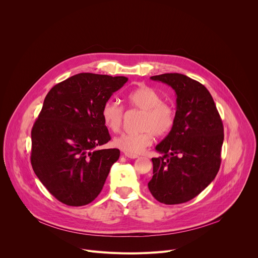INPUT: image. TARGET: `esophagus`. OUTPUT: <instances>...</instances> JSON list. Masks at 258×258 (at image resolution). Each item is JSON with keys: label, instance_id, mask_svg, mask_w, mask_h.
Masks as SVG:
<instances>
[{"label": "esophagus", "instance_id": "34e87169", "mask_svg": "<svg viewBox=\"0 0 258 258\" xmlns=\"http://www.w3.org/2000/svg\"><path fill=\"white\" fill-rule=\"evenodd\" d=\"M124 155H125V157L131 158V159H136V158H138V157H139V156H138V155H136V154H127V153H125Z\"/></svg>", "mask_w": 258, "mask_h": 258}]
</instances>
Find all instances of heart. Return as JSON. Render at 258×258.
<instances>
[{
  "label": "heart",
  "mask_w": 258,
  "mask_h": 258,
  "mask_svg": "<svg viewBox=\"0 0 258 258\" xmlns=\"http://www.w3.org/2000/svg\"><path fill=\"white\" fill-rule=\"evenodd\" d=\"M130 107L142 110L138 133H123L112 141L115 148L127 153L139 154L148 147L153 135L164 136L172 128L175 111L173 107L162 101L161 95L151 87L142 86L126 95ZM105 126L111 132H118L123 121V108L116 102L107 101L101 111Z\"/></svg>",
  "instance_id": "heart-1"
}]
</instances>
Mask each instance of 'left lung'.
Wrapping results in <instances>:
<instances>
[{
	"mask_svg": "<svg viewBox=\"0 0 258 258\" xmlns=\"http://www.w3.org/2000/svg\"><path fill=\"white\" fill-rule=\"evenodd\" d=\"M171 87L176 95L175 119L169 134L155 147L153 176L148 188L164 204L185 203L199 195L220 166L224 125L208 90L180 73L150 78Z\"/></svg>",
	"mask_w": 258,
	"mask_h": 258,
	"instance_id": "8db88e82",
	"label": "left lung"
}]
</instances>
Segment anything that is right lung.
Listing matches in <instances>:
<instances>
[{
  "instance_id": "right-lung-1",
  "label": "right lung",
  "mask_w": 258,
  "mask_h": 258,
  "mask_svg": "<svg viewBox=\"0 0 258 258\" xmlns=\"http://www.w3.org/2000/svg\"><path fill=\"white\" fill-rule=\"evenodd\" d=\"M125 77L79 73L53 87L31 130L30 161L46 189L69 206L100 194L118 149H96L110 141L101 111L127 82Z\"/></svg>"
}]
</instances>
